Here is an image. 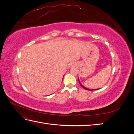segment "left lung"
<instances>
[{
  "mask_svg": "<svg viewBox=\"0 0 134 134\" xmlns=\"http://www.w3.org/2000/svg\"><path fill=\"white\" fill-rule=\"evenodd\" d=\"M78 81H79V84L81 86V87H82L84 89H85V90H88V91H94V90H90V89H88V88H86V87H84L83 85L81 84V83L80 82V81H79V78H78Z\"/></svg>",
  "mask_w": 134,
  "mask_h": 134,
  "instance_id": "obj_1",
  "label": "left lung"
}]
</instances>
